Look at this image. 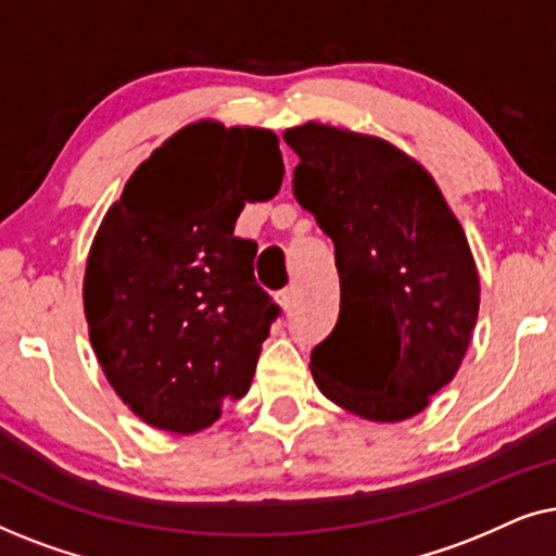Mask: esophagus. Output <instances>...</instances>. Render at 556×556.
Returning <instances> with one entry per match:
<instances>
[{
	"instance_id": "obj_1",
	"label": "esophagus",
	"mask_w": 556,
	"mask_h": 556,
	"mask_svg": "<svg viewBox=\"0 0 556 556\" xmlns=\"http://www.w3.org/2000/svg\"><path fill=\"white\" fill-rule=\"evenodd\" d=\"M276 301L283 311H291L293 308V291H291V288H286V291L276 293Z\"/></svg>"
}]
</instances>
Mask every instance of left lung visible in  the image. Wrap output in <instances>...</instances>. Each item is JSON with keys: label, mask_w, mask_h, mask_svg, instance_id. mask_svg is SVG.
Returning <instances> with one entry per match:
<instances>
[{"label": "left lung", "mask_w": 556, "mask_h": 556, "mask_svg": "<svg viewBox=\"0 0 556 556\" xmlns=\"http://www.w3.org/2000/svg\"><path fill=\"white\" fill-rule=\"evenodd\" d=\"M283 139L301 159L293 194L331 238L341 283L339 321L311 352L314 382L364 420H407L468 352L481 280L466 232L435 179L394 143L318 121Z\"/></svg>", "instance_id": "8db88e82"}]
</instances>
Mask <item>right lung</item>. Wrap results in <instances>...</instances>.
I'll return each mask as SVG.
<instances>
[{"label":"right lung","instance_id":"obj_1","mask_svg":"<svg viewBox=\"0 0 556 556\" xmlns=\"http://www.w3.org/2000/svg\"><path fill=\"white\" fill-rule=\"evenodd\" d=\"M280 181L270 128L197 121L151 151L105 212L83 308L105 379L151 428H210L253 382L278 306L255 283L257 245L232 230Z\"/></svg>","mask_w":556,"mask_h":556}]
</instances>
